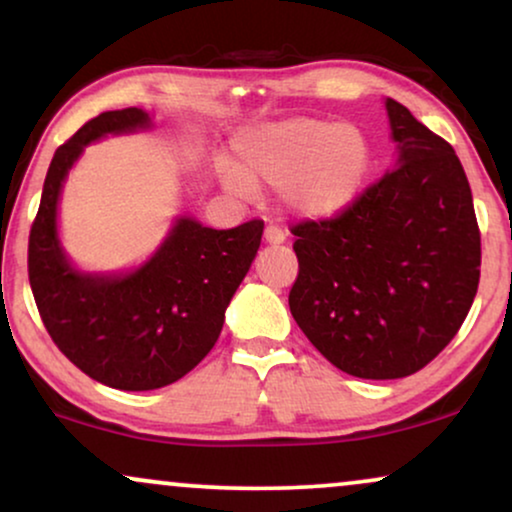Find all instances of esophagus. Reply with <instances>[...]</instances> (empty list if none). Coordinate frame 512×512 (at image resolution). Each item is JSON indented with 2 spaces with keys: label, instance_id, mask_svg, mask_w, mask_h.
Returning <instances> with one entry per match:
<instances>
[{
  "label": "esophagus",
  "instance_id": "esophagus-1",
  "mask_svg": "<svg viewBox=\"0 0 512 512\" xmlns=\"http://www.w3.org/2000/svg\"><path fill=\"white\" fill-rule=\"evenodd\" d=\"M263 237H265V244H284L286 242L284 230L279 228V226H268V228H265Z\"/></svg>",
  "mask_w": 512,
  "mask_h": 512
}]
</instances>
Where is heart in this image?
<instances>
[{"label": "heart", "instance_id": "1", "mask_svg": "<svg viewBox=\"0 0 512 512\" xmlns=\"http://www.w3.org/2000/svg\"><path fill=\"white\" fill-rule=\"evenodd\" d=\"M237 170L223 186L251 198L254 186H284V202L303 219H331L359 200L373 172L366 132L352 123L289 118L258 125L235 139Z\"/></svg>", "mask_w": 512, "mask_h": 512}]
</instances>
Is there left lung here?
<instances>
[{"label": "left lung", "instance_id": "obj_1", "mask_svg": "<svg viewBox=\"0 0 512 512\" xmlns=\"http://www.w3.org/2000/svg\"><path fill=\"white\" fill-rule=\"evenodd\" d=\"M394 170L345 212L303 221L293 319L342 373L398 380L464 324L480 282V230L457 153L387 97Z\"/></svg>", "mask_w": 512, "mask_h": 512}]
</instances>
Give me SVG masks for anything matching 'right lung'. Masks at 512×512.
<instances>
[{
  "label": "right lung",
  "mask_w": 512,
  "mask_h": 512,
  "mask_svg": "<svg viewBox=\"0 0 512 512\" xmlns=\"http://www.w3.org/2000/svg\"><path fill=\"white\" fill-rule=\"evenodd\" d=\"M151 128L144 109L104 111L62 144L48 167L27 249L30 286L53 342L88 377L121 391L167 387L205 359L263 235V221L216 230L181 214L137 268H76L58 230L69 170L88 144Z\"/></svg>",
  "instance_id": "obj_1"
}]
</instances>
